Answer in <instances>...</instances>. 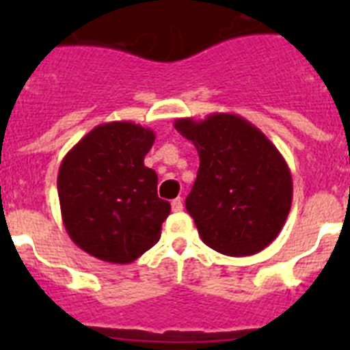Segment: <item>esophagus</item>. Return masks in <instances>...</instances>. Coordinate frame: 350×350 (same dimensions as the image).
I'll use <instances>...</instances> for the list:
<instances>
[{
    "instance_id": "obj_1",
    "label": "esophagus",
    "mask_w": 350,
    "mask_h": 350,
    "mask_svg": "<svg viewBox=\"0 0 350 350\" xmlns=\"http://www.w3.org/2000/svg\"><path fill=\"white\" fill-rule=\"evenodd\" d=\"M172 208L173 212H180L182 208H184V203H182V198H175L172 202Z\"/></svg>"
}]
</instances>
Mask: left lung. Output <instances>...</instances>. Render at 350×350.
I'll use <instances>...</instances> for the list:
<instances>
[{"mask_svg":"<svg viewBox=\"0 0 350 350\" xmlns=\"http://www.w3.org/2000/svg\"><path fill=\"white\" fill-rule=\"evenodd\" d=\"M173 126L200 156L185 208L203 242L233 258L261 252L279 237L293 202V177L279 148L234 113Z\"/></svg>","mask_w":350,"mask_h":350,"instance_id":"8db88e82","label":"left lung"}]
</instances>
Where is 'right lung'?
Wrapping results in <instances>:
<instances>
[{
	"label": "right lung",
	"instance_id": "obj_1",
	"mask_svg": "<svg viewBox=\"0 0 350 350\" xmlns=\"http://www.w3.org/2000/svg\"><path fill=\"white\" fill-rule=\"evenodd\" d=\"M156 135L128 120L96 126L64 156L57 175L61 217L88 254L128 265L161 238L170 215L157 175L144 165Z\"/></svg>",
	"mask_w": 350,
	"mask_h": 350
}]
</instances>
